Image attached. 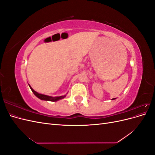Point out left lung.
Wrapping results in <instances>:
<instances>
[{
    "label": "left lung",
    "mask_w": 155,
    "mask_h": 155,
    "mask_svg": "<svg viewBox=\"0 0 155 155\" xmlns=\"http://www.w3.org/2000/svg\"><path fill=\"white\" fill-rule=\"evenodd\" d=\"M116 99V98H113V99H112V100H115Z\"/></svg>",
    "instance_id": "obj_1"
}]
</instances>
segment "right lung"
<instances>
[{"label": "right lung", "mask_w": 155, "mask_h": 155, "mask_svg": "<svg viewBox=\"0 0 155 155\" xmlns=\"http://www.w3.org/2000/svg\"><path fill=\"white\" fill-rule=\"evenodd\" d=\"M29 85V84H28ZM30 88H31V91L33 92V93L38 97L39 99L42 100H45V101H57L59 100H61L63 98H64L66 96H56V97H52V96H46L45 94H39L38 92H37L36 91H35L34 89H33L31 86L29 85Z\"/></svg>", "instance_id": "obj_1"}]
</instances>
